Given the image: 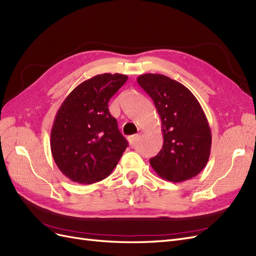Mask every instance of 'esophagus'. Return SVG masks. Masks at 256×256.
Wrapping results in <instances>:
<instances>
[{
	"instance_id": "obj_1",
	"label": "esophagus",
	"mask_w": 256,
	"mask_h": 256,
	"mask_svg": "<svg viewBox=\"0 0 256 256\" xmlns=\"http://www.w3.org/2000/svg\"><path fill=\"white\" fill-rule=\"evenodd\" d=\"M138 138V134H134V136H131L128 138V141L130 144H134Z\"/></svg>"
}]
</instances>
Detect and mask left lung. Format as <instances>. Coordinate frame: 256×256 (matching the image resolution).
Masks as SVG:
<instances>
[{"mask_svg":"<svg viewBox=\"0 0 256 256\" xmlns=\"http://www.w3.org/2000/svg\"><path fill=\"white\" fill-rule=\"evenodd\" d=\"M161 118L162 150L150 159L154 171L172 182L196 177L205 168L212 148V132L198 99L182 83L166 76H138Z\"/></svg>","mask_w":256,"mask_h":256,"instance_id":"8db88e82","label":"left lung"}]
</instances>
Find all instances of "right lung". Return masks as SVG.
<instances>
[{"label":"right lung","mask_w":256,"mask_h":256,"mask_svg":"<svg viewBox=\"0 0 256 256\" xmlns=\"http://www.w3.org/2000/svg\"><path fill=\"white\" fill-rule=\"evenodd\" d=\"M128 76L102 74L79 84L60 106L51 129L54 161L69 180L90 184L104 180L128 146L109 100Z\"/></svg>","instance_id":"add662e5"}]
</instances>
